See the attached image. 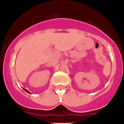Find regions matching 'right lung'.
<instances>
[{
    "mask_svg": "<svg viewBox=\"0 0 124 124\" xmlns=\"http://www.w3.org/2000/svg\"><path fill=\"white\" fill-rule=\"evenodd\" d=\"M24 91H25V92H28V93H31V92H29V91H27V90H26V89H24Z\"/></svg>",
    "mask_w": 124,
    "mask_h": 124,
    "instance_id": "1",
    "label": "right lung"
}]
</instances>
